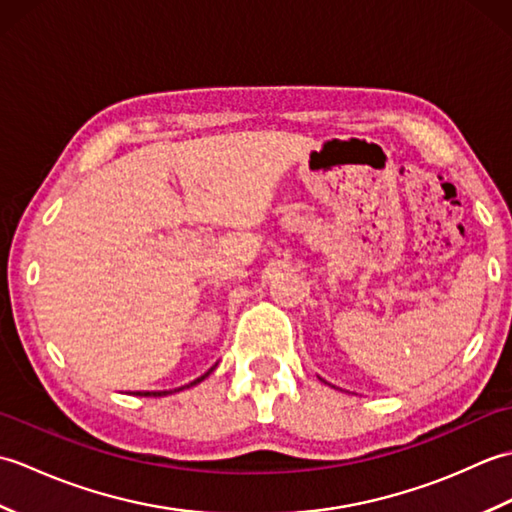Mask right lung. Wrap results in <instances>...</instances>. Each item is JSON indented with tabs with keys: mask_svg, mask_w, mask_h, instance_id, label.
<instances>
[{
	"mask_svg": "<svg viewBox=\"0 0 512 512\" xmlns=\"http://www.w3.org/2000/svg\"><path fill=\"white\" fill-rule=\"evenodd\" d=\"M213 372V367L209 369V372H206L204 376H200V378H195L193 380V383H189V385H184V387H193V385H198L200 383V380H204L206 376H209ZM182 389V387H180ZM167 394H171V391H145V394H140V391H138V396H167Z\"/></svg>",
	"mask_w": 512,
	"mask_h": 512,
	"instance_id": "add662e5",
	"label": "right lung"
}]
</instances>
